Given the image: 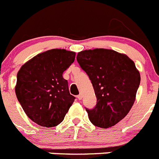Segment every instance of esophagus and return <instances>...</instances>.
Returning a JSON list of instances; mask_svg holds the SVG:
<instances>
[{
	"label": "esophagus",
	"mask_w": 159,
	"mask_h": 159,
	"mask_svg": "<svg viewBox=\"0 0 159 159\" xmlns=\"http://www.w3.org/2000/svg\"><path fill=\"white\" fill-rule=\"evenodd\" d=\"M77 98H78V100H81V99H82V96H81V94H79L78 95V96H77Z\"/></svg>",
	"instance_id": "esophagus-1"
}]
</instances>
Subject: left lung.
Listing matches in <instances>:
<instances>
[{
	"label": "left lung",
	"mask_w": 159,
	"mask_h": 159,
	"mask_svg": "<svg viewBox=\"0 0 159 159\" xmlns=\"http://www.w3.org/2000/svg\"><path fill=\"white\" fill-rule=\"evenodd\" d=\"M77 61L86 72L97 103L85 108L94 125L109 128L126 116L134 103L140 75L127 56L114 50L96 48L78 52Z\"/></svg>",
	"instance_id": "left-lung-1"
}]
</instances>
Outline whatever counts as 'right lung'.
<instances>
[{
  "mask_svg": "<svg viewBox=\"0 0 159 159\" xmlns=\"http://www.w3.org/2000/svg\"><path fill=\"white\" fill-rule=\"evenodd\" d=\"M75 59L74 52L48 50L34 56L18 72V100L26 115L39 125H58L75 101L68 81L63 78Z\"/></svg>",
  "mask_w": 159,
  "mask_h": 159,
  "instance_id": "add662e5",
  "label": "right lung"
}]
</instances>
